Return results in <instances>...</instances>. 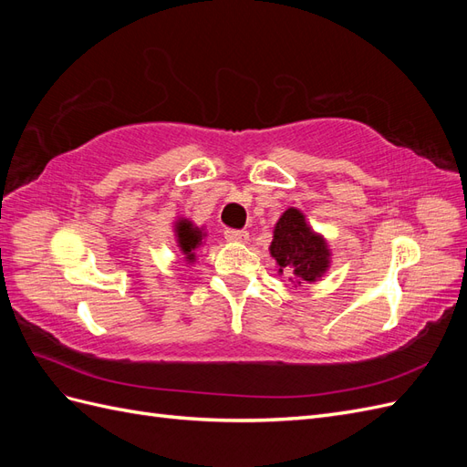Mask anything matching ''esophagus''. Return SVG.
<instances>
[{
    "label": "esophagus",
    "instance_id": "1",
    "mask_svg": "<svg viewBox=\"0 0 467 467\" xmlns=\"http://www.w3.org/2000/svg\"><path fill=\"white\" fill-rule=\"evenodd\" d=\"M223 237L228 239V242H232V244H244V242H247L249 234L245 230H225Z\"/></svg>",
    "mask_w": 467,
    "mask_h": 467
}]
</instances>
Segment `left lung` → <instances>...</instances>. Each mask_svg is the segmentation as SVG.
Listing matches in <instances>:
<instances>
[{"label": "left lung", "instance_id": "left-lung-1", "mask_svg": "<svg viewBox=\"0 0 467 467\" xmlns=\"http://www.w3.org/2000/svg\"><path fill=\"white\" fill-rule=\"evenodd\" d=\"M271 255L278 265V273L292 275L294 286L317 280L329 268L325 239L309 230L304 214L296 208H288L276 222Z\"/></svg>", "mask_w": 467, "mask_h": 467}]
</instances>
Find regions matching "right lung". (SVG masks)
<instances>
[{
	"mask_svg": "<svg viewBox=\"0 0 467 467\" xmlns=\"http://www.w3.org/2000/svg\"><path fill=\"white\" fill-rule=\"evenodd\" d=\"M175 232H177V242L181 251L185 253L187 259L192 261L194 259V249L202 244V232L199 228H194V225L189 220H179L175 223Z\"/></svg>",
	"mask_w": 467,
	"mask_h": 467,
	"instance_id": "obj_1",
	"label": "right lung"
}]
</instances>
